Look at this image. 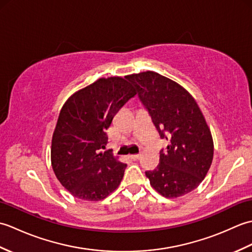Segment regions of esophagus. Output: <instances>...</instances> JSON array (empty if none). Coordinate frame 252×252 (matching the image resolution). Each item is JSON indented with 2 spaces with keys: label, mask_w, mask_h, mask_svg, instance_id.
Listing matches in <instances>:
<instances>
[{
  "label": "esophagus",
  "mask_w": 252,
  "mask_h": 252,
  "mask_svg": "<svg viewBox=\"0 0 252 252\" xmlns=\"http://www.w3.org/2000/svg\"><path fill=\"white\" fill-rule=\"evenodd\" d=\"M129 158L132 159V160H134V161H135V160L140 159V155H131V156H129Z\"/></svg>",
  "instance_id": "obj_1"
}]
</instances>
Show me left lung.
Wrapping results in <instances>:
<instances>
[{"instance_id":"left-lung-1","label":"left lung","mask_w":252,"mask_h":252,"mask_svg":"<svg viewBox=\"0 0 252 252\" xmlns=\"http://www.w3.org/2000/svg\"><path fill=\"white\" fill-rule=\"evenodd\" d=\"M142 103L163 140L159 164L146 171L153 189L165 198H178L197 189L213 159V138L199 106L178 82L155 71L130 74Z\"/></svg>"}]
</instances>
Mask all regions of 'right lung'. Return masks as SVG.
<instances>
[{
  "instance_id": "right-lung-1",
  "label": "right lung",
  "mask_w": 252,
  "mask_h": 252,
  "mask_svg": "<svg viewBox=\"0 0 252 252\" xmlns=\"http://www.w3.org/2000/svg\"><path fill=\"white\" fill-rule=\"evenodd\" d=\"M136 94L130 76L99 78L77 91L62 107L52 137V168L73 197L98 201L120 185L126 163L109 151L106 130Z\"/></svg>"
}]
</instances>
